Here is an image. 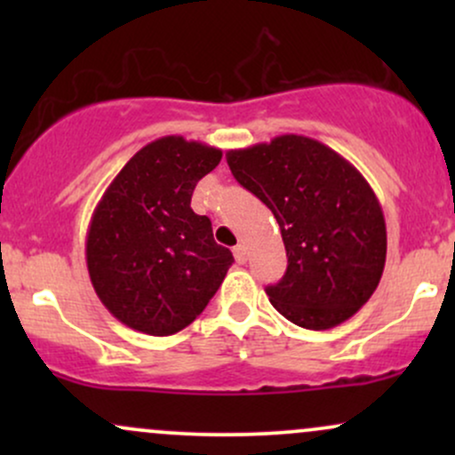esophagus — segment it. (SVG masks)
<instances>
[{"label":"esophagus","instance_id":"34e87169","mask_svg":"<svg viewBox=\"0 0 455 455\" xmlns=\"http://www.w3.org/2000/svg\"><path fill=\"white\" fill-rule=\"evenodd\" d=\"M233 254H235V260H237V263H245V260H248V250H245L243 243L235 245Z\"/></svg>","mask_w":455,"mask_h":455}]
</instances>
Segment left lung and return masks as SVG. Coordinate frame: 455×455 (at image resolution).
<instances>
[{
  "mask_svg": "<svg viewBox=\"0 0 455 455\" xmlns=\"http://www.w3.org/2000/svg\"><path fill=\"white\" fill-rule=\"evenodd\" d=\"M235 180L278 222L286 265L271 306L304 329H331L377 291L387 254L383 210L363 175L327 145L282 134L227 154Z\"/></svg>",
  "mask_w": 455,
  "mask_h": 455,
  "instance_id": "8db88e82",
  "label": "left lung"
}]
</instances>
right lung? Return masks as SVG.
I'll return each mask as SVG.
<instances>
[{"label": "right lung", "mask_w": 455, "mask_h": 455, "mask_svg": "<svg viewBox=\"0 0 455 455\" xmlns=\"http://www.w3.org/2000/svg\"><path fill=\"white\" fill-rule=\"evenodd\" d=\"M222 151L184 137L151 140L104 190L87 228L93 291L124 325L171 336L190 325L220 289L231 250L213 242L212 220L192 212L198 180Z\"/></svg>", "instance_id": "obj_1"}]
</instances>
